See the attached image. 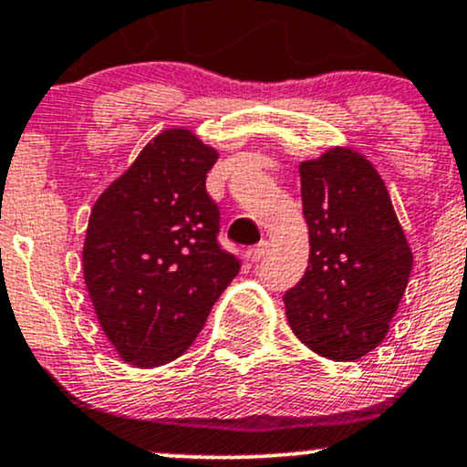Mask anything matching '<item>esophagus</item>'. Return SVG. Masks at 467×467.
<instances>
[{
	"label": "esophagus",
	"mask_w": 467,
	"mask_h": 467,
	"mask_svg": "<svg viewBox=\"0 0 467 467\" xmlns=\"http://www.w3.org/2000/svg\"><path fill=\"white\" fill-rule=\"evenodd\" d=\"M268 240H262L260 244H255V246H249V249H246V260L249 262H260L262 257H265L266 254H268Z\"/></svg>",
	"instance_id": "esophagus-1"
}]
</instances>
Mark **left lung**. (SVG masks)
Masks as SVG:
<instances>
[{"instance_id": "left-lung-1", "label": "left lung", "mask_w": 467, "mask_h": 467, "mask_svg": "<svg viewBox=\"0 0 467 467\" xmlns=\"http://www.w3.org/2000/svg\"><path fill=\"white\" fill-rule=\"evenodd\" d=\"M299 172L310 260L284 295L288 323L312 352L356 360L385 338L413 254L380 174L358 152L334 148Z\"/></svg>"}]
</instances>
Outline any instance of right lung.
<instances>
[{
    "instance_id": "1",
    "label": "right lung",
    "mask_w": 467,
    "mask_h": 467,
    "mask_svg": "<svg viewBox=\"0 0 467 467\" xmlns=\"http://www.w3.org/2000/svg\"><path fill=\"white\" fill-rule=\"evenodd\" d=\"M218 155L190 130L148 144L93 205L82 268L98 319L129 365L179 358L238 275L205 179Z\"/></svg>"
}]
</instances>
